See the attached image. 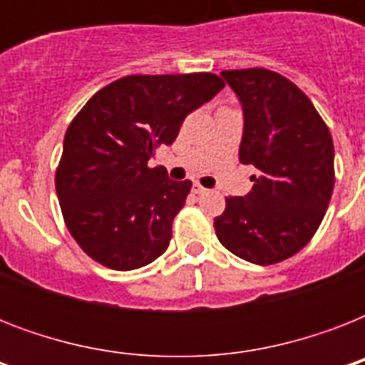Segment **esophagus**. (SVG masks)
<instances>
[{"mask_svg": "<svg viewBox=\"0 0 365 365\" xmlns=\"http://www.w3.org/2000/svg\"><path fill=\"white\" fill-rule=\"evenodd\" d=\"M193 193H197V195L206 193V187H202V185H200L199 182H195V183H193Z\"/></svg>", "mask_w": 365, "mask_h": 365, "instance_id": "34e87169", "label": "esophagus"}]
</instances>
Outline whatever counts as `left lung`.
Segmentation results:
<instances>
[{
  "mask_svg": "<svg viewBox=\"0 0 365 365\" xmlns=\"http://www.w3.org/2000/svg\"><path fill=\"white\" fill-rule=\"evenodd\" d=\"M239 96L244 134L239 157L254 165V187L227 197L214 220L220 242L255 265L297 254L314 237L334 193V140L297 85L265 68L222 71Z\"/></svg>",
  "mask_w": 365,
  "mask_h": 365,
  "instance_id": "1",
  "label": "left lung"
}]
</instances>
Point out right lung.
I'll return each instance as SVG.
<instances>
[{"label": "right lung", "mask_w": 365, "mask_h": 365, "mask_svg": "<svg viewBox=\"0 0 365 365\" xmlns=\"http://www.w3.org/2000/svg\"><path fill=\"white\" fill-rule=\"evenodd\" d=\"M223 87L206 71L126 76L100 88L73 117L54 185L66 227L88 257L132 271L165 254L191 182H174L148 163Z\"/></svg>", "instance_id": "add662e5"}]
</instances>
